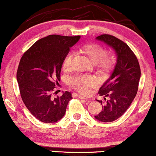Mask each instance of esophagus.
Masks as SVG:
<instances>
[{"mask_svg": "<svg viewBox=\"0 0 156 156\" xmlns=\"http://www.w3.org/2000/svg\"><path fill=\"white\" fill-rule=\"evenodd\" d=\"M74 96H75V97H76V98H80V99H83V100H87V101H88V100L85 98V97L82 96V95H80V94H74ZM88 102H89V101H88Z\"/></svg>", "mask_w": 156, "mask_h": 156, "instance_id": "1", "label": "esophagus"}]
</instances>
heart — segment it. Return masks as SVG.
<instances>
[{
	"label": "heart",
	"instance_id": "1",
	"mask_svg": "<svg viewBox=\"0 0 156 156\" xmlns=\"http://www.w3.org/2000/svg\"><path fill=\"white\" fill-rule=\"evenodd\" d=\"M81 50L94 64L96 69L100 74H106L110 72L115 63L114 56L107 54L105 48L99 44L89 43L84 44L81 47ZM73 56L72 52H69L66 55L63 62L64 69H70ZM70 84L79 92L88 94L90 89L97 85V80L92 76H78L71 80Z\"/></svg>",
	"mask_w": 156,
	"mask_h": 156
}]
</instances>
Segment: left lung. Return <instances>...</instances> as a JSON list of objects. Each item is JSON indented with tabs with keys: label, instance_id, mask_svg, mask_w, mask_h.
I'll use <instances>...</instances> for the list:
<instances>
[{
	"label": "left lung",
	"instance_id": "1",
	"mask_svg": "<svg viewBox=\"0 0 156 156\" xmlns=\"http://www.w3.org/2000/svg\"><path fill=\"white\" fill-rule=\"evenodd\" d=\"M96 38L112 47L117 54L114 70L98 92L105 97L104 100H98L102 110L94 116L100 122H110L120 118L136 96L140 68L135 54L125 42L109 34H102Z\"/></svg>",
	"mask_w": 156,
	"mask_h": 156
}]
</instances>
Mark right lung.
<instances>
[{"instance_id":"1","label":"right lung","mask_w":156,"mask_h":156,"mask_svg":"<svg viewBox=\"0 0 156 156\" xmlns=\"http://www.w3.org/2000/svg\"><path fill=\"white\" fill-rule=\"evenodd\" d=\"M80 36L49 35L35 42L23 54L16 78L21 99L29 112L45 123L61 120L65 114L72 94L66 91L62 96L52 94L60 81L64 58Z\"/></svg>"}]
</instances>
